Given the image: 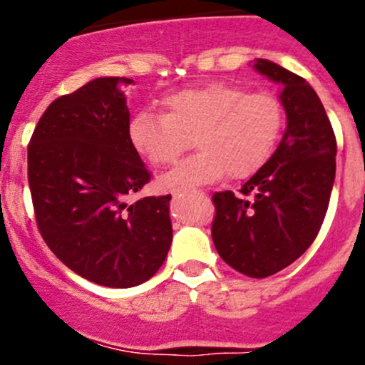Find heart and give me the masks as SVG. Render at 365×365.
<instances>
[{"mask_svg":"<svg viewBox=\"0 0 365 365\" xmlns=\"http://www.w3.org/2000/svg\"><path fill=\"white\" fill-rule=\"evenodd\" d=\"M164 108L165 113L135 114L128 138L155 168L175 164L194 138L200 152L160 178L162 187L176 190L217 182L226 173L235 180L254 175L270 159L284 120L274 95L226 83L169 95Z\"/></svg>","mask_w":365,"mask_h":365,"instance_id":"obj_1","label":"heart"}]
</instances>
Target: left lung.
I'll return each mask as SVG.
<instances>
[{"instance_id":"obj_1","label":"left lung","mask_w":365,"mask_h":365,"mask_svg":"<svg viewBox=\"0 0 365 365\" xmlns=\"http://www.w3.org/2000/svg\"><path fill=\"white\" fill-rule=\"evenodd\" d=\"M254 68L281 84L286 132L263 168L242 185L213 194L212 238L240 274L263 279L298 259L318 237L336 178V135L304 77L257 58Z\"/></svg>"}]
</instances>
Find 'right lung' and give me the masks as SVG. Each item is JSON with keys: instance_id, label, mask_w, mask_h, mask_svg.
Here are the masks:
<instances>
[{"instance_id": "add662e5", "label": "right lung", "mask_w": 365, "mask_h": 365, "mask_svg": "<svg viewBox=\"0 0 365 365\" xmlns=\"http://www.w3.org/2000/svg\"><path fill=\"white\" fill-rule=\"evenodd\" d=\"M127 77H97L51 102L28 145L43 242L81 277L132 288L155 275L173 240L168 196L134 192L150 171L128 138Z\"/></svg>"}]
</instances>
